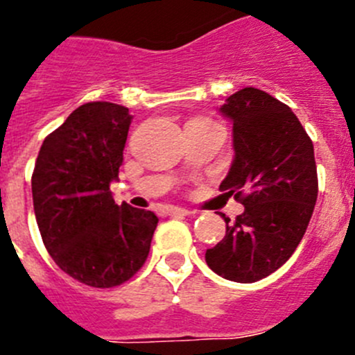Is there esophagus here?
<instances>
[{
  "instance_id": "34e87169",
  "label": "esophagus",
  "mask_w": 355,
  "mask_h": 355,
  "mask_svg": "<svg viewBox=\"0 0 355 355\" xmlns=\"http://www.w3.org/2000/svg\"><path fill=\"white\" fill-rule=\"evenodd\" d=\"M166 214L175 215V217H184V215H189L191 211H189L187 208H182V207H168Z\"/></svg>"
}]
</instances>
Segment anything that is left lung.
<instances>
[{"instance_id": "left-lung-1", "label": "left lung", "mask_w": 355, "mask_h": 355, "mask_svg": "<svg viewBox=\"0 0 355 355\" xmlns=\"http://www.w3.org/2000/svg\"><path fill=\"white\" fill-rule=\"evenodd\" d=\"M218 112L233 122L234 157L220 191L245 207L205 254L226 280L252 284L282 266L300 245L319 193L313 144L287 105L245 87Z\"/></svg>"}]
</instances>
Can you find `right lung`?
Wrapping results in <instances>:
<instances>
[{
  "label": "right lung",
  "mask_w": 355,
  "mask_h": 355,
  "mask_svg": "<svg viewBox=\"0 0 355 355\" xmlns=\"http://www.w3.org/2000/svg\"><path fill=\"white\" fill-rule=\"evenodd\" d=\"M132 115L122 105L85 103L43 140L31 178L40 234L54 263L91 287H115L144 266L159 218L117 205Z\"/></svg>",
  "instance_id": "add662e5"
}]
</instances>
